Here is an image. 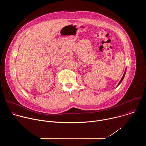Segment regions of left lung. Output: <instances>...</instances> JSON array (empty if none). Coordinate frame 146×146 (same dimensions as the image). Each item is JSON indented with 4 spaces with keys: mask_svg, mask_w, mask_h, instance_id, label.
<instances>
[{
    "mask_svg": "<svg viewBox=\"0 0 146 146\" xmlns=\"http://www.w3.org/2000/svg\"><path fill=\"white\" fill-rule=\"evenodd\" d=\"M126 71H127V69H125V72H124V74H123V76H122V78L121 79V80H120V81H119V82L118 83V86H118L119 84H120V83L122 82V81L123 80V78H124V77H125V73H126Z\"/></svg>",
    "mask_w": 146,
    "mask_h": 146,
    "instance_id": "1",
    "label": "left lung"
}]
</instances>
